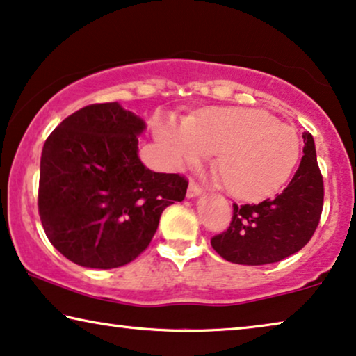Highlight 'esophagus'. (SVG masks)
I'll return each instance as SVG.
<instances>
[{
	"instance_id": "1",
	"label": "esophagus",
	"mask_w": 356,
	"mask_h": 356,
	"mask_svg": "<svg viewBox=\"0 0 356 356\" xmlns=\"http://www.w3.org/2000/svg\"><path fill=\"white\" fill-rule=\"evenodd\" d=\"M202 193H203L202 185H200L198 182H195V180H190L188 188H187V197L193 198V197H198V195H202Z\"/></svg>"
}]
</instances>
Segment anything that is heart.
<instances>
[{"mask_svg":"<svg viewBox=\"0 0 356 356\" xmlns=\"http://www.w3.org/2000/svg\"><path fill=\"white\" fill-rule=\"evenodd\" d=\"M158 137L177 166L216 153V168L234 197L258 198L279 188L298 161V135L253 108H211L184 122L159 126Z\"/></svg>","mask_w":356,"mask_h":356,"instance_id":"1","label":"heart"}]
</instances>
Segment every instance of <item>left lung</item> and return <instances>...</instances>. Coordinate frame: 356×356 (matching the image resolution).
I'll list each match as a JSON object with an SVG mask.
<instances>
[{"mask_svg": "<svg viewBox=\"0 0 356 356\" xmlns=\"http://www.w3.org/2000/svg\"><path fill=\"white\" fill-rule=\"evenodd\" d=\"M303 156L287 187L261 203H234L230 226L214 235L211 247L235 264L277 263L313 237L323 213L324 184L313 135L303 132Z\"/></svg>", "mask_w": 356, "mask_h": 356, "instance_id": "8db88e82", "label": "left lung"}]
</instances>
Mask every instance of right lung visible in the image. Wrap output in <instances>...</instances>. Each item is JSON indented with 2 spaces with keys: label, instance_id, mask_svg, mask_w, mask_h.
Listing matches in <instances>:
<instances>
[{
  "label": "right lung",
  "instance_id": "add662e5",
  "mask_svg": "<svg viewBox=\"0 0 356 356\" xmlns=\"http://www.w3.org/2000/svg\"><path fill=\"white\" fill-rule=\"evenodd\" d=\"M145 122L118 102L88 104L49 134L40 161L38 214L53 247L85 268L134 261L188 180L138 159Z\"/></svg>",
  "mask_w": 356,
  "mask_h": 356
}]
</instances>
